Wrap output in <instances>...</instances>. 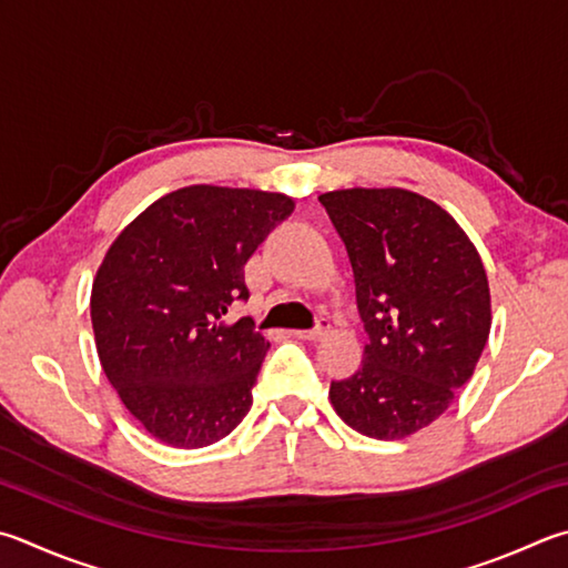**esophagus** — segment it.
<instances>
[{
  "label": "esophagus",
  "instance_id": "obj_1",
  "mask_svg": "<svg viewBox=\"0 0 568 568\" xmlns=\"http://www.w3.org/2000/svg\"><path fill=\"white\" fill-rule=\"evenodd\" d=\"M327 329H329V320H327V317H317L315 327H311V329H295V337L313 339V343H315V339L327 335Z\"/></svg>",
  "mask_w": 568,
  "mask_h": 568
}]
</instances>
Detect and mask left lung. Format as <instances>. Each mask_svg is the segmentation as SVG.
<instances>
[{
	"label": "left lung",
	"mask_w": 568,
	"mask_h": 568,
	"mask_svg": "<svg viewBox=\"0 0 568 568\" xmlns=\"http://www.w3.org/2000/svg\"><path fill=\"white\" fill-rule=\"evenodd\" d=\"M320 203L347 248L369 337L363 365L329 383V399L359 435H415L452 405L487 345L481 257L457 221L419 193L347 189Z\"/></svg>",
	"instance_id": "8db88e82"
}]
</instances>
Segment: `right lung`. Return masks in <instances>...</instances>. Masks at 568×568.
<instances>
[{"label": "right lung", "mask_w": 568, "mask_h": 568, "mask_svg": "<svg viewBox=\"0 0 568 568\" xmlns=\"http://www.w3.org/2000/svg\"><path fill=\"white\" fill-rule=\"evenodd\" d=\"M283 193L189 185L151 203L111 243L91 287L101 367L149 435L209 447L241 425L267 347L245 263L293 213Z\"/></svg>", "instance_id": "obj_1"}]
</instances>
